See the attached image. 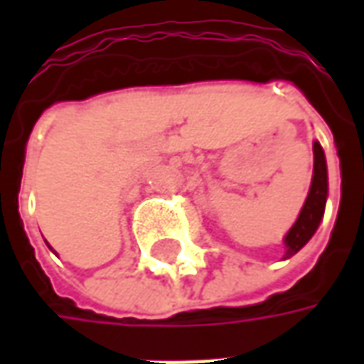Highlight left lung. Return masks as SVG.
<instances>
[{"mask_svg": "<svg viewBox=\"0 0 364 364\" xmlns=\"http://www.w3.org/2000/svg\"><path fill=\"white\" fill-rule=\"evenodd\" d=\"M326 198H328V166H326V156L321 150L320 142H314V177L310 185V193L306 197V203L302 210L298 214L294 226L289 230V234L284 236V259L292 257L298 253L308 240L316 234V230L320 226L321 216L326 210Z\"/></svg>", "mask_w": 364, "mask_h": 364, "instance_id": "obj_1", "label": "left lung"}]
</instances>
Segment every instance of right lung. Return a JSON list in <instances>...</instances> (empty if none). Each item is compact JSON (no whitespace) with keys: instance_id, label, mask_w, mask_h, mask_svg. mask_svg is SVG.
<instances>
[{"instance_id":"right-lung-1","label":"right lung","mask_w":364,"mask_h":364,"mask_svg":"<svg viewBox=\"0 0 364 364\" xmlns=\"http://www.w3.org/2000/svg\"><path fill=\"white\" fill-rule=\"evenodd\" d=\"M48 247H50V245H48ZM50 250H52V247H50ZM52 252H54V250H52Z\"/></svg>"}]
</instances>
